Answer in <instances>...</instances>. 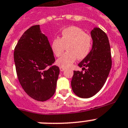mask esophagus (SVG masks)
Segmentation results:
<instances>
[{"instance_id":"34e87169","label":"esophagus","mask_w":128,"mask_h":128,"mask_svg":"<svg viewBox=\"0 0 128 128\" xmlns=\"http://www.w3.org/2000/svg\"><path fill=\"white\" fill-rule=\"evenodd\" d=\"M60 69L61 72H63V71H64V70H65V68L60 67Z\"/></svg>"}]
</instances>
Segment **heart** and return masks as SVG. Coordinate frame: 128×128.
I'll return each instance as SVG.
<instances>
[{"mask_svg": "<svg viewBox=\"0 0 128 128\" xmlns=\"http://www.w3.org/2000/svg\"><path fill=\"white\" fill-rule=\"evenodd\" d=\"M92 44L91 37L84 30L71 26L62 30L60 38H55L52 40L50 48L55 56H60L66 46L67 52L56 62L58 66L66 68L72 66L78 58L80 60L85 58L91 50Z\"/></svg>", "mask_w": 128, "mask_h": 128, "instance_id": "heart-1", "label": "heart"}]
</instances>
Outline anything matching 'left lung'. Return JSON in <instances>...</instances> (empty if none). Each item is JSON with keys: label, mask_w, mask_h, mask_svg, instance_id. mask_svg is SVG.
Segmentation results:
<instances>
[{"label": "left lung", "mask_w": 128, "mask_h": 128, "mask_svg": "<svg viewBox=\"0 0 128 128\" xmlns=\"http://www.w3.org/2000/svg\"><path fill=\"white\" fill-rule=\"evenodd\" d=\"M92 48L78 66L84 72L74 71L72 89L81 98H91L102 88L112 67L111 50L106 34L99 28L91 30Z\"/></svg>", "instance_id": "obj_1"}]
</instances>
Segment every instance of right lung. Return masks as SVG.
<instances>
[{"label": "right lung", "instance_id": "1", "mask_svg": "<svg viewBox=\"0 0 128 128\" xmlns=\"http://www.w3.org/2000/svg\"><path fill=\"white\" fill-rule=\"evenodd\" d=\"M14 62L19 82L28 96L46 101L54 94L60 68H48L55 59L40 25L30 27L22 34L14 48Z\"/></svg>", "mask_w": 128, "mask_h": 128}]
</instances>
